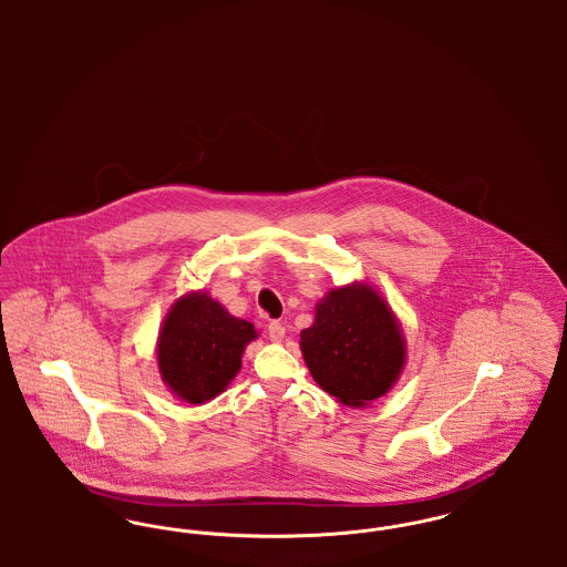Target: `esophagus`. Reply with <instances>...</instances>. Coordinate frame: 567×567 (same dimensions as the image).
I'll return each mask as SVG.
<instances>
[{
	"label": "esophagus",
	"mask_w": 567,
	"mask_h": 567,
	"mask_svg": "<svg viewBox=\"0 0 567 567\" xmlns=\"http://www.w3.org/2000/svg\"><path fill=\"white\" fill-rule=\"evenodd\" d=\"M268 333H270V340L280 342L285 338V324L280 323V321H271L268 324Z\"/></svg>",
	"instance_id": "esophagus-1"
}]
</instances>
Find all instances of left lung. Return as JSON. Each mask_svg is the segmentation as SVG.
Returning a JSON list of instances; mask_svg holds the SVG:
<instances>
[{
  "mask_svg": "<svg viewBox=\"0 0 567 567\" xmlns=\"http://www.w3.org/2000/svg\"><path fill=\"white\" fill-rule=\"evenodd\" d=\"M301 352L319 386L347 405L384 395L405 361L393 312L374 289L361 285L327 293L315 324L301 331Z\"/></svg>",
  "mask_w": 567,
  "mask_h": 567,
  "instance_id": "8db88e82",
  "label": "left lung"
}]
</instances>
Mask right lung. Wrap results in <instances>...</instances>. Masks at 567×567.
Segmentation results:
<instances>
[{"label": "right lung", "mask_w": 567, "mask_h": 567, "mask_svg": "<svg viewBox=\"0 0 567 567\" xmlns=\"http://www.w3.org/2000/svg\"><path fill=\"white\" fill-rule=\"evenodd\" d=\"M255 327L234 319L204 293H190L174 303L159 336V370L169 389L190 404L218 395L238 374L244 347Z\"/></svg>", "instance_id": "1"}]
</instances>
